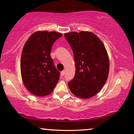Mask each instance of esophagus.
Here are the masks:
<instances>
[{
  "mask_svg": "<svg viewBox=\"0 0 134 134\" xmlns=\"http://www.w3.org/2000/svg\"><path fill=\"white\" fill-rule=\"evenodd\" d=\"M65 70H63V71H62V72H61V76H63L64 75H65Z\"/></svg>",
  "mask_w": 134,
  "mask_h": 134,
  "instance_id": "34e87169",
  "label": "esophagus"
}]
</instances>
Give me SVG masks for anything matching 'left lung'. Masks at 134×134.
Instances as JSON below:
<instances>
[{
	"instance_id": "left-lung-1",
	"label": "left lung",
	"mask_w": 134,
	"mask_h": 134,
	"mask_svg": "<svg viewBox=\"0 0 134 134\" xmlns=\"http://www.w3.org/2000/svg\"><path fill=\"white\" fill-rule=\"evenodd\" d=\"M65 37L72 49L76 74L68 82L73 94L82 99L96 94L107 81L109 60L100 40L93 33H67Z\"/></svg>"
}]
</instances>
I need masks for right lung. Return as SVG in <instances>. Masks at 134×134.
I'll return each mask as SVG.
<instances>
[{"label": "right lung", "mask_w": 134, "mask_h": 134, "mask_svg": "<svg viewBox=\"0 0 134 134\" xmlns=\"http://www.w3.org/2000/svg\"><path fill=\"white\" fill-rule=\"evenodd\" d=\"M62 35L55 32L38 31L31 35L22 52L21 72L27 89L37 96L51 94L60 79L50 55L52 45Z\"/></svg>", "instance_id": "obj_1"}]
</instances>
